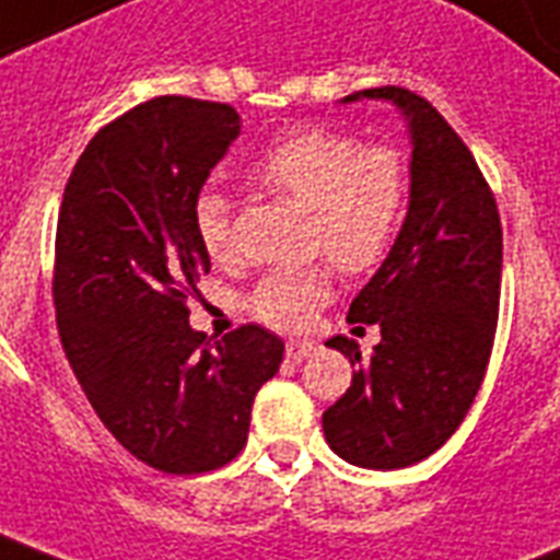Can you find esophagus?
<instances>
[{"mask_svg": "<svg viewBox=\"0 0 560 560\" xmlns=\"http://www.w3.org/2000/svg\"><path fill=\"white\" fill-rule=\"evenodd\" d=\"M311 355H314V347H311V343H299V340H290L288 343L290 361H305V358Z\"/></svg>", "mask_w": 560, "mask_h": 560, "instance_id": "1", "label": "esophagus"}]
</instances>
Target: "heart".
<instances>
[{
    "mask_svg": "<svg viewBox=\"0 0 560 560\" xmlns=\"http://www.w3.org/2000/svg\"><path fill=\"white\" fill-rule=\"evenodd\" d=\"M267 194L308 208L311 246L347 272H366L384 261L408 208V166L390 147H361L328 128H302L276 140L249 166ZM196 234L213 261L234 255L232 199L205 187L194 202ZM331 299L326 267L267 272L252 290L255 317L279 331H302Z\"/></svg>",
    "mask_w": 560,
    "mask_h": 560,
    "instance_id": "heart-1",
    "label": "heart"
}]
</instances>
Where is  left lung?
I'll use <instances>...</instances> for the list:
<instances>
[{"label":"left lung","instance_id":"1","mask_svg":"<svg viewBox=\"0 0 560 560\" xmlns=\"http://www.w3.org/2000/svg\"><path fill=\"white\" fill-rule=\"evenodd\" d=\"M390 102L408 122V213L382 267L349 305V323L382 328L370 358L331 337L358 366L326 413L328 446L366 469L429 458L467 417L488 370L499 317L502 225L476 158L417 93L373 88L343 96Z\"/></svg>","mask_w":560,"mask_h":560}]
</instances>
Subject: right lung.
Segmentation results:
<instances>
[{
    "label": "right lung",
    "mask_w": 560,
    "mask_h": 560,
    "mask_svg": "<svg viewBox=\"0 0 560 560\" xmlns=\"http://www.w3.org/2000/svg\"><path fill=\"white\" fill-rule=\"evenodd\" d=\"M241 135L232 105L158 96L96 131L63 190L55 317L81 390L135 458L173 476L237 458L284 343L261 326L190 328L211 270L194 202Z\"/></svg>",
    "instance_id": "right-lung-1"
}]
</instances>
